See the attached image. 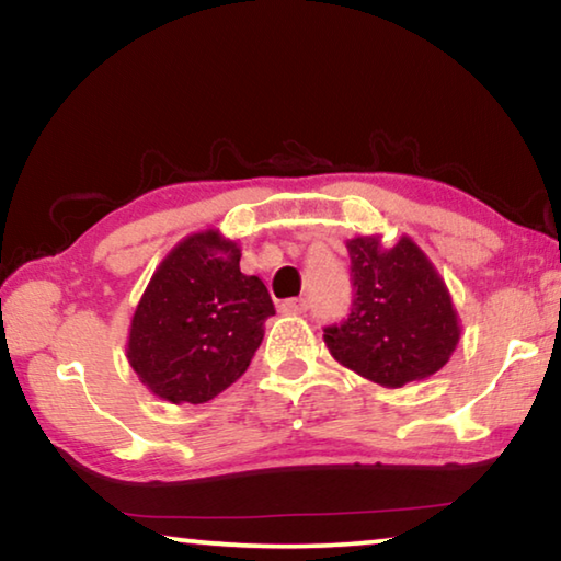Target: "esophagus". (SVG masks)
<instances>
[{"instance_id":"1","label":"esophagus","mask_w":561,"mask_h":561,"mask_svg":"<svg viewBox=\"0 0 561 561\" xmlns=\"http://www.w3.org/2000/svg\"><path fill=\"white\" fill-rule=\"evenodd\" d=\"M282 312L284 314H305L307 312V301L305 299H284L282 301Z\"/></svg>"}]
</instances>
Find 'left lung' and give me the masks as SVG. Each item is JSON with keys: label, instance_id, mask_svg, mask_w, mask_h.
<instances>
[{"label": "left lung", "instance_id": "left-lung-1", "mask_svg": "<svg viewBox=\"0 0 561 561\" xmlns=\"http://www.w3.org/2000/svg\"><path fill=\"white\" fill-rule=\"evenodd\" d=\"M352 260V314L324 329V344L342 367L397 389L439 371L455 354L461 324L437 266L412 237L394 244L381 234L346 239Z\"/></svg>", "mask_w": 561, "mask_h": 561}]
</instances>
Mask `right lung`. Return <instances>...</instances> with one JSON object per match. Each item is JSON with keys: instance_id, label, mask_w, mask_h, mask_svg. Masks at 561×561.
Here are the masks:
<instances>
[{"instance_id": "obj_1", "label": "right lung", "mask_w": 561, "mask_h": 561, "mask_svg": "<svg viewBox=\"0 0 561 561\" xmlns=\"http://www.w3.org/2000/svg\"><path fill=\"white\" fill-rule=\"evenodd\" d=\"M242 249L209 227L169 249L131 314L127 359L141 385L172 404H204L244 375L274 305L239 270Z\"/></svg>"}]
</instances>
